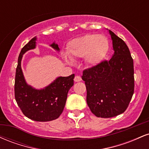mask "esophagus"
I'll use <instances>...</instances> for the list:
<instances>
[{
  "instance_id": "34e87169",
  "label": "esophagus",
  "mask_w": 149,
  "mask_h": 149,
  "mask_svg": "<svg viewBox=\"0 0 149 149\" xmlns=\"http://www.w3.org/2000/svg\"><path fill=\"white\" fill-rule=\"evenodd\" d=\"M81 80H82L81 77L79 76H76L74 78V81L75 82H80V81H81Z\"/></svg>"
}]
</instances>
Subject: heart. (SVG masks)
<instances>
[{"label":"heart","instance_id":"b5f03b06","mask_svg":"<svg viewBox=\"0 0 149 149\" xmlns=\"http://www.w3.org/2000/svg\"><path fill=\"white\" fill-rule=\"evenodd\" d=\"M107 39L102 35H88L77 38L69 42L65 60L73 64V59L84 57L85 64L94 66L103 60L107 52Z\"/></svg>","mask_w":149,"mask_h":149}]
</instances>
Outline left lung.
Returning a JSON list of instances; mask_svg holds the SVG:
<instances>
[{
	"label": "left lung",
	"instance_id": "left-lung-1",
	"mask_svg": "<svg viewBox=\"0 0 149 149\" xmlns=\"http://www.w3.org/2000/svg\"><path fill=\"white\" fill-rule=\"evenodd\" d=\"M114 52L109 61L83 71L82 79L87 89V104L99 118L123 113L134 94V65L129 48L123 40L107 29Z\"/></svg>",
	"mask_w": 149,
	"mask_h": 149
}]
</instances>
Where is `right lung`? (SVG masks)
<instances>
[{"label": "right lung", "mask_w": 149, "mask_h": 149, "mask_svg": "<svg viewBox=\"0 0 149 149\" xmlns=\"http://www.w3.org/2000/svg\"><path fill=\"white\" fill-rule=\"evenodd\" d=\"M37 37L35 36L24 46L18 57L15 83V97L19 107L25 116L39 122L50 121L58 118L66 104L67 94L73 85L75 75L68 77H57L50 84L42 89H36L26 81L22 69L24 54L36 47ZM50 47L59 52L55 42Z\"/></svg>", "instance_id": "1"}]
</instances>
